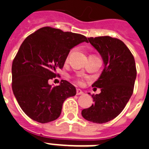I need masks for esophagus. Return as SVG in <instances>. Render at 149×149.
I'll return each mask as SVG.
<instances>
[{"mask_svg":"<svg viewBox=\"0 0 149 149\" xmlns=\"http://www.w3.org/2000/svg\"><path fill=\"white\" fill-rule=\"evenodd\" d=\"M76 94H77V95H83L84 94V93H83L82 91H81L80 89H77V90H76Z\"/></svg>","mask_w":149,"mask_h":149,"instance_id":"1","label":"esophagus"}]
</instances>
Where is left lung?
<instances>
[{
    "label": "left lung",
    "instance_id": "left-lung-1",
    "mask_svg": "<svg viewBox=\"0 0 149 149\" xmlns=\"http://www.w3.org/2000/svg\"><path fill=\"white\" fill-rule=\"evenodd\" d=\"M88 40L101 56L104 68L92 85L100 88L101 93L92 95L94 104L84 109L81 114L89 122L106 123L121 113L132 95L136 64L130 50L120 39L106 36Z\"/></svg>",
    "mask_w": 149,
    "mask_h": 149
}]
</instances>
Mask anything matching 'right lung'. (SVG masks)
Listing matches in <instances>:
<instances>
[{
  "label": "right lung",
  "instance_id": "1",
  "mask_svg": "<svg viewBox=\"0 0 149 149\" xmlns=\"http://www.w3.org/2000/svg\"><path fill=\"white\" fill-rule=\"evenodd\" d=\"M86 36L45 27L28 36L12 65V88L18 104L30 119L40 123L56 120L66 98L76 95L75 87L62 80L51 87L50 79L58 76L70 50Z\"/></svg>",
  "mask_w": 149,
  "mask_h": 149
}]
</instances>
